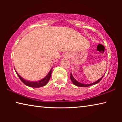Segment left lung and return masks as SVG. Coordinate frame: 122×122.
I'll list each match as a JSON object with an SVG mask.
<instances>
[{
	"instance_id": "1",
	"label": "left lung",
	"mask_w": 122,
	"mask_h": 122,
	"mask_svg": "<svg viewBox=\"0 0 122 122\" xmlns=\"http://www.w3.org/2000/svg\"><path fill=\"white\" fill-rule=\"evenodd\" d=\"M103 76L102 78H100L99 79H98V81H95V82L91 83V84H83V83H81L78 82V81H76V80L74 79V78L73 77V76L72 74H71V77H70V78H71V81H72L73 83L75 85V86H81V87H87V86H93V85H94V84H97V83H99V81H101L102 79L103 76Z\"/></svg>"
}]
</instances>
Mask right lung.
I'll use <instances>...</instances> for the list:
<instances>
[{
	"label": "right lung",
	"instance_id": "1",
	"mask_svg": "<svg viewBox=\"0 0 122 122\" xmlns=\"http://www.w3.org/2000/svg\"><path fill=\"white\" fill-rule=\"evenodd\" d=\"M52 69L49 71V72L48 73V74L46 75V77H44L43 79L40 80V81H28L26 80H25L24 79L21 77L20 75L15 71L16 74L18 75V76H19V79H20V81L24 83L25 85L27 86L30 87H34V88H39L47 84L48 81H49L50 78H51V72H52Z\"/></svg>",
	"mask_w": 122,
	"mask_h": 122
}]
</instances>
